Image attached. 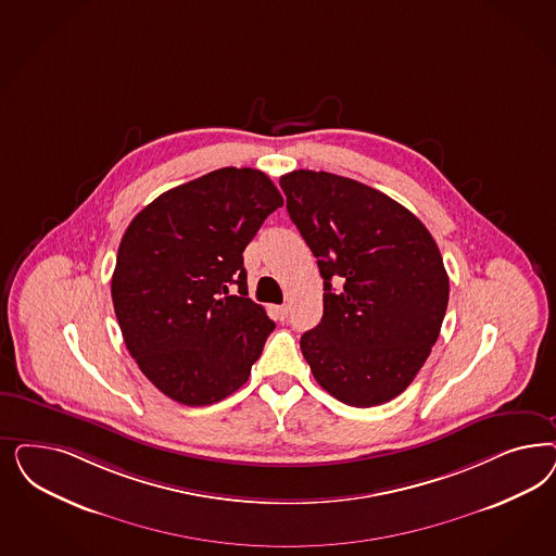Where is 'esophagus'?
<instances>
[{"mask_svg": "<svg viewBox=\"0 0 556 556\" xmlns=\"http://www.w3.org/2000/svg\"><path fill=\"white\" fill-rule=\"evenodd\" d=\"M271 311H274L276 319H280V321H285V319L288 317V305L271 306Z\"/></svg>", "mask_w": 556, "mask_h": 556, "instance_id": "obj_1", "label": "esophagus"}]
</instances>
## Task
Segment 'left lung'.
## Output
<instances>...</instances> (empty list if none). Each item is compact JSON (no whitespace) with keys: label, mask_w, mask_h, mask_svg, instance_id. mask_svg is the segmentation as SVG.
Masks as SVG:
<instances>
[{"label":"left lung","mask_w":556,"mask_h":556,"mask_svg":"<svg viewBox=\"0 0 556 556\" xmlns=\"http://www.w3.org/2000/svg\"><path fill=\"white\" fill-rule=\"evenodd\" d=\"M280 186L325 290L303 356L341 403L382 405L412 384L440 336L450 294L440 250L417 216L356 179L296 169Z\"/></svg>","instance_id":"obj_1"}]
</instances>
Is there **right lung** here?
<instances>
[{"instance_id":"add662e5","label":"right lung","mask_w":556,"mask_h":556,"mask_svg":"<svg viewBox=\"0 0 556 556\" xmlns=\"http://www.w3.org/2000/svg\"><path fill=\"white\" fill-rule=\"evenodd\" d=\"M282 204L264 172L223 167L163 192L123 235L112 303L126 350L181 405L223 401L262 356L276 325L248 299L243 251Z\"/></svg>"}]
</instances>
